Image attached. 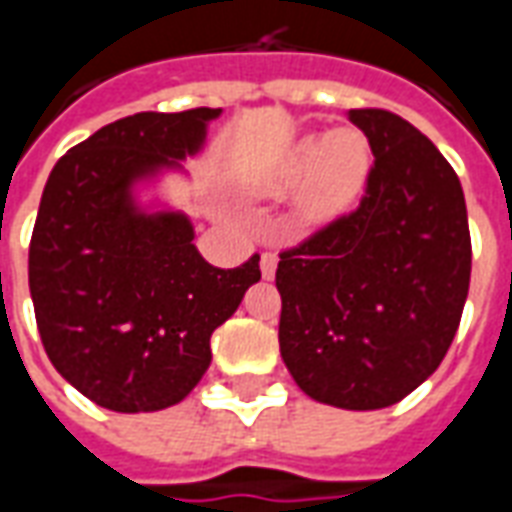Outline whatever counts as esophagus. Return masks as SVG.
<instances>
[{
	"label": "esophagus",
	"instance_id": "obj_1",
	"mask_svg": "<svg viewBox=\"0 0 512 512\" xmlns=\"http://www.w3.org/2000/svg\"><path fill=\"white\" fill-rule=\"evenodd\" d=\"M275 267H278V256L275 253H262V275L267 281L275 278Z\"/></svg>",
	"mask_w": 512,
	"mask_h": 512
}]
</instances>
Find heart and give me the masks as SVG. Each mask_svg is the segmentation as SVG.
<instances>
[{
	"label": "heart",
	"instance_id": "obj_1",
	"mask_svg": "<svg viewBox=\"0 0 512 512\" xmlns=\"http://www.w3.org/2000/svg\"><path fill=\"white\" fill-rule=\"evenodd\" d=\"M372 151L361 132L339 129L328 137H306L278 165L267 192L289 195L306 187L303 209L314 220L342 215L364 190Z\"/></svg>",
	"mask_w": 512,
	"mask_h": 512
}]
</instances>
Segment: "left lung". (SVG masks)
Wrapping results in <instances>:
<instances>
[{"label": "left lung", "mask_w": 512, "mask_h": 512, "mask_svg": "<svg viewBox=\"0 0 512 512\" xmlns=\"http://www.w3.org/2000/svg\"><path fill=\"white\" fill-rule=\"evenodd\" d=\"M375 165L350 215L281 253L278 342L311 400L389 408L444 361L466 306L471 239L455 170L416 126L350 110Z\"/></svg>", "instance_id": "obj_1"}]
</instances>
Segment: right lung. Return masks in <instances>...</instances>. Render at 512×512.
I'll return each mask as SVG.
<instances>
[{
  "instance_id": "add662e5",
  "label": "right lung",
  "mask_w": 512,
  "mask_h": 512,
  "mask_svg": "<svg viewBox=\"0 0 512 512\" xmlns=\"http://www.w3.org/2000/svg\"><path fill=\"white\" fill-rule=\"evenodd\" d=\"M223 110L137 112L65 154L43 187L30 295L43 350L76 391L118 413L181 402L212 364L209 339L262 278L259 256L220 270L190 217L143 201L206 143Z\"/></svg>"
}]
</instances>
